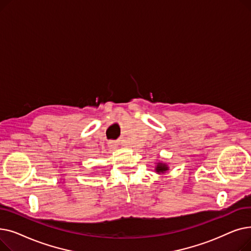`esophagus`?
Here are the masks:
<instances>
[{
    "label": "esophagus",
    "mask_w": 251,
    "mask_h": 251,
    "mask_svg": "<svg viewBox=\"0 0 251 251\" xmlns=\"http://www.w3.org/2000/svg\"><path fill=\"white\" fill-rule=\"evenodd\" d=\"M108 147L110 148V150H112V151H114V150H116L117 148H118V143L116 142V141H109L108 142Z\"/></svg>",
    "instance_id": "1"
}]
</instances>
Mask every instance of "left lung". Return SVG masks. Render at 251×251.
Masks as SVG:
<instances>
[{"instance_id":"1","label":"left lung","mask_w":251,"mask_h":251,"mask_svg":"<svg viewBox=\"0 0 251 251\" xmlns=\"http://www.w3.org/2000/svg\"><path fill=\"white\" fill-rule=\"evenodd\" d=\"M154 171L157 174H164L167 172V171H169V166L166 163L159 162V163H156V165L154 167Z\"/></svg>"}]
</instances>
